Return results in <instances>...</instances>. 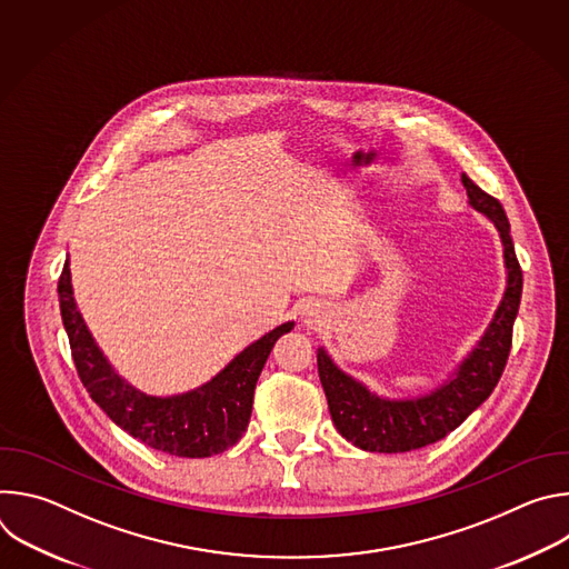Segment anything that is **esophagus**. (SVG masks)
Returning a JSON list of instances; mask_svg holds the SVG:
<instances>
[{
    "mask_svg": "<svg viewBox=\"0 0 569 569\" xmlns=\"http://www.w3.org/2000/svg\"><path fill=\"white\" fill-rule=\"evenodd\" d=\"M306 323H308V327H312V323H315V319H312V317L308 315V317H306Z\"/></svg>",
    "mask_w": 569,
    "mask_h": 569,
    "instance_id": "34e87169",
    "label": "esophagus"
}]
</instances>
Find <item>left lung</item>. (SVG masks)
<instances>
[{"label":"left lung","mask_w":569,"mask_h":569,"mask_svg":"<svg viewBox=\"0 0 569 569\" xmlns=\"http://www.w3.org/2000/svg\"><path fill=\"white\" fill-rule=\"evenodd\" d=\"M461 182L470 207L489 216L500 231L509 286L489 331L463 360L457 376L423 398L382 400L340 371L327 351H317L319 380L329 400L331 419L347 441L367 452H410L441 441L493 393L507 367L513 342V321L522 297V270L511 240V224L500 200L481 191L466 173Z\"/></svg>","instance_id":"8db88e82"}]
</instances>
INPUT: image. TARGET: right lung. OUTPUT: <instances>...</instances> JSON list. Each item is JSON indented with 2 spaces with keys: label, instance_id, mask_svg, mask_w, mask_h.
Segmentation results:
<instances>
[{
  "label": "right lung",
  "instance_id": "obj_1",
  "mask_svg": "<svg viewBox=\"0 0 569 569\" xmlns=\"http://www.w3.org/2000/svg\"><path fill=\"white\" fill-rule=\"evenodd\" d=\"M58 299L78 378L92 400L141 443L191 459L231 448L248 430L261 369L279 336L292 329V321L272 329L200 389L173 398H154L121 380L94 345L73 303L69 263H64L58 279Z\"/></svg>",
  "mask_w": 569,
  "mask_h": 569
}]
</instances>
